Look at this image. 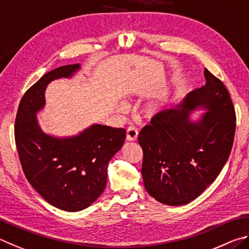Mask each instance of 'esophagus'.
<instances>
[{
  "mask_svg": "<svg viewBox=\"0 0 249 249\" xmlns=\"http://www.w3.org/2000/svg\"><path fill=\"white\" fill-rule=\"evenodd\" d=\"M139 136L138 129L134 125H130L127 129V140L128 141H136Z\"/></svg>",
  "mask_w": 249,
  "mask_h": 249,
  "instance_id": "obj_1",
  "label": "esophagus"
}]
</instances>
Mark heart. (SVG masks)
<instances>
[{
  "instance_id": "1",
  "label": "heart",
  "mask_w": 249,
  "mask_h": 249,
  "mask_svg": "<svg viewBox=\"0 0 249 249\" xmlns=\"http://www.w3.org/2000/svg\"><path fill=\"white\" fill-rule=\"evenodd\" d=\"M151 109H153V108H150V110H151Z\"/></svg>"
}]
</instances>
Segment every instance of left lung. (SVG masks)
I'll use <instances>...</instances> for the list:
<instances>
[{"label":"left lung","mask_w":249,"mask_h":249,"mask_svg":"<svg viewBox=\"0 0 249 249\" xmlns=\"http://www.w3.org/2000/svg\"><path fill=\"white\" fill-rule=\"evenodd\" d=\"M204 77L206 85L189 93L177 108L155 115L139 134L145 189L167 206H182L201 195L232 150L236 128L232 99L208 69ZM198 107L208 111L199 123H191L189 111Z\"/></svg>","instance_id":"8db88e82"}]
</instances>
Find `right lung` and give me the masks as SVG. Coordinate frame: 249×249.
Here are the masks:
<instances>
[{
  "instance_id": "obj_1",
  "label": "right lung",
  "mask_w": 249,
  "mask_h": 249,
  "mask_svg": "<svg viewBox=\"0 0 249 249\" xmlns=\"http://www.w3.org/2000/svg\"><path fill=\"white\" fill-rule=\"evenodd\" d=\"M80 64L46 73L20 99L15 119V143L29 184L52 206L69 212L86 209L103 194L109 160L124 145L125 130L94 124L72 138L43 133L36 112L45 105L48 83L69 77Z\"/></svg>"
}]
</instances>
